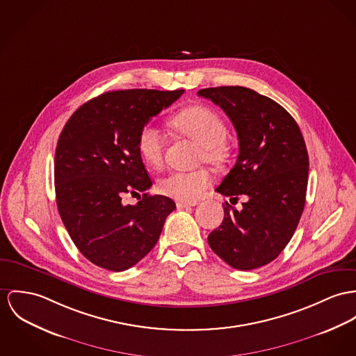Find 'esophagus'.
I'll return each instance as SVG.
<instances>
[{
    "instance_id": "1",
    "label": "esophagus",
    "mask_w": 356,
    "mask_h": 356,
    "mask_svg": "<svg viewBox=\"0 0 356 356\" xmlns=\"http://www.w3.org/2000/svg\"><path fill=\"white\" fill-rule=\"evenodd\" d=\"M197 203L196 202H176V207L177 209H187V207H193V206H196Z\"/></svg>"
}]
</instances>
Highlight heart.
Here are the masks:
<instances>
[{
  "label": "heart",
  "instance_id": "obj_1",
  "mask_svg": "<svg viewBox=\"0 0 356 356\" xmlns=\"http://www.w3.org/2000/svg\"><path fill=\"white\" fill-rule=\"evenodd\" d=\"M170 129L180 137L190 138L200 145L199 161L209 164H222L229 149L225 143L227 127L218 113L204 106L184 108L169 119ZM138 152L143 161L150 166L160 168L164 161L165 139L163 133L146 124L138 134ZM213 179L207 169L173 170L159 180V191L180 202H192L200 196Z\"/></svg>",
  "mask_w": 356,
  "mask_h": 356
}]
</instances>
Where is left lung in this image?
I'll list each match as a JSON object with an SVG mask.
<instances>
[{
  "mask_svg": "<svg viewBox=\"0 0 356 356\" xmlns=\"http://www.w3.org/2000/svg\"><path fill=\"white\" fill-rule=\"evenodd\" d=\"M199 96L219 106L238 138L236 165L216 191L248 202L209 234V245L230 267L249 271L275 260L291 240L305 207L309 157L294 118L273 99L245 86L206 88Z\"/></svg>",
  "mask_w": 356,
  "mask_h": 356,
  "instance_id": "left-lung-1",
  "label": "left lung"
}]
</instances>
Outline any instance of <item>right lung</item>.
Listing matches in <instances>:
<instances>
[{"label":"right lung","mask_w":356,"mask_h":356,"mask_svg":"<svg viewBox=\"0 0 356 356\" xmlns=\"http://www.w3.org/2000/svg\"><path fill=\"white\" fill-rule=\"evenodd\" d=\"M184 89L106 92L76 111L55 150L56 206L82 254L97 267L120 273L157 244L172 199L149 195L152 180L138 152V134L175 103ZM138 195L137 205L121 199ZM142 193L140 197L138 193Z\"/></svg>","instance_id":"right-lung-1"}]
</instances>
